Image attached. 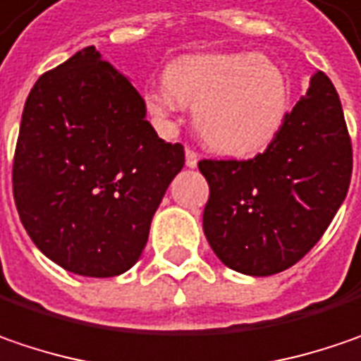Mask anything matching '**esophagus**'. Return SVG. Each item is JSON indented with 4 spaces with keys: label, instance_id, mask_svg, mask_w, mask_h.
<instances>
[{
    "label": "esophagus",
    "instance_id": "1",
    "mask_svg": "<svg viewBox=\"0 0 361 361\" xmlns=\"http://www.w3.org/2000/svg\"><path fill=\"white\" fill-rule=\"evenodd\" d=\"M187 166L189 169H195L197 166V162H199V152L197 150H192V148H187Z\"/></svg>",
    "mask_w": 361,
    "mask_h": 361
}]
</instances>
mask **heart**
Segmentation results:
<instances>
[{
  "mask_svg": "<svg viewBox=\"0 0 361 361\" xmlns=\"http://www.w3.org/2000/svg\"><path fill=\"white\" fill-rule=\"evenodd\" d=\"M164 87L148 93L154 114L192 105L195 123L211 148L260 152L282 126L288 87L276 64L258 54H187L164 71Z\"/></svg>",
  "mask_w": 361,
  "mask_h": 361,
  "instance_id": "obj_1",
  "label": "heart"
}]
</instances>
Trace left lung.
I'll list each match as a JSON object with an SVG mask.
<instances>
[{
	"instance_id": "1",
	"label": "left lung",
	"mask_w": 361,
	"mask_h": 361,
	"mask_svg": "<svg viewBox=\"0 0 361 361\" xmlns=\"http://www.w3.org/2000/svg\"><path fill=\"white\" fill-rule=\"evenodd\" d=\"M352 166L341 101L329 77L317 71L264 152L199 162L209 183V245L227 268L250 276L295 266L341 207Z\"/></svg>"
}]
</instances>
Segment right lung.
<instances>
[{
	"mask_svg": "<svg viewBox=\"0 0 361 361\" xmlns=\"http://www.w3.org/2000/svg\"><path fill=\"white\" fill-rule=\"evenodd\" d=\"M185 166L146 119V103L87 46L27 95L13 154V201L46 258L89 279L142 256L171 180Z\"/></svg>",
	"mask_w": 361,
	"mask_h": 361,
	"instance_id": "1",
	"label": "right lung"
}]
</instances>
